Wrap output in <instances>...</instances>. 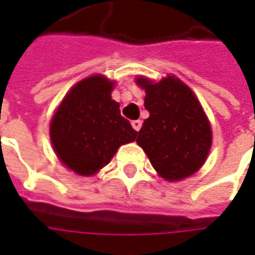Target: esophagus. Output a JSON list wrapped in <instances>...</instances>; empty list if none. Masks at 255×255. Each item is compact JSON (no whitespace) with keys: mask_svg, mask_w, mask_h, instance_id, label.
I'll return each mask as SVG.
<instances>
[{"mask_svg":"<svg viewBox=\"0 0 255 255\" xmlns=\"http://www.w3.org/2000/svg\"><path fill=\"white\" fill-rule=\"evenodd\" d=\"M140 127H142V122H140V120H133L132 122L133 129H135V131H139V129H140Z\"/></svg>","mask_w":255,"mask_h":255,"instance_id":"1","label":"esophagus"}]
</instances>
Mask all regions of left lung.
<instances>
[{
    "label": "left lung",
    "mask_w": 255,
    "mask_h": 255,
    "mask_svg": "<svg viewBox=\"0 0 255 255\" xmlns=\"http://www.w3.org/2000/svg\"><path fill=\"white\" fill-rule=\"evenodd\" d=\"M136 84L146 92L144 108L150 112L137 132V144L166 181L195 174L212 143L211 126L195 93L174 75L159 82L139 77Z\"/></svg>",
    "instance_id": "left-lung-1"
}]
</instances>
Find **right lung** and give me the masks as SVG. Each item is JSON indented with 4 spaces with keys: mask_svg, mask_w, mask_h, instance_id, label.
<instances>
[{
    "mask_svg": "<svg viewBox=\"0 0 255 255\" xmlns=\"http://www.w3.org/2000/svg\"><path fill=\"white\" fill-rule=\"evenodd\" d=\"M115 82L92 75L73 86L51 120L50 136L60 162L80 175L108 165L122 144L137 132L111 97Z\"/></svg>",
    "mask_w": 255,
    "mask_h": 255,
    "instance_id": "1",
    "label": "right lung"
}]
</instances>
